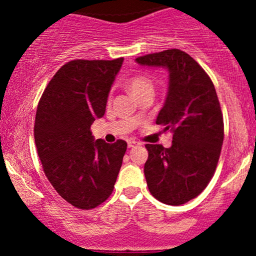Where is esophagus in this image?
Wrapping results in <instances>:
<instances>
[{
	"instance_id": "obj_1",
	"label": "esophagus",
	"mask_w": 256,
	"mask_h": 256,
	"mask_svg": "<svg viewBox=\"0 0 256 256\" xmlns=\"http://www.w3.org/2000/svg\"><path fill=\"white\" fill-rule=\"evenodd\" d=\"M128 148H134V146H140V142H137V140H128Z\"/></svg>"
}]
</instances>
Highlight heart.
Here are the masks:
<instances>
[{
    "label": "heart",
    "mask_w": 256,
    "mask_h": 256,
    "mask_svg": "<svg viewBox=\"0 0 256 256\" xmlns=\"http://www.w3.org/2000/svg\"><path fill=\"white\" fill-rule=\"evenodd\" d=\"M128 88L132 95L138 98L144 92H154V80L148 74H137L130 78V80L128 82ZM108 100L110 101V95Z\"/></svg>",
    "instance_id": "1"
}]
</instances>
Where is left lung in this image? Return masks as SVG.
Returning a JSON list of instances; mask_svg holds the SVG:
<instances>
[{
  "instance_id": "8db88e82",
  "label": "left lung",
  "mask_w": 256,
  "mask_h": 256,
  "mask_svg": "<svg viewBox=\"0 0 256 256\" xmlns=\"http://www.w3.org/2000/svg\"><path fill=\"white\" fill-rule=\"evenodd\" d=\"M136 61L170 71L168 94L156 124L172 132V146L146 144V185L162 204H184L204 192L218 165L224 119L216 88L204 70L179 49L146 54Z\"/></svg>"
}]
</instances>
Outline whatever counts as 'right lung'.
<instances>
[{"mask_svg":"<svg viewBox=\"0 0 256 256\" xmlns=\"http://www.w3.org/2000/svg\"><path fill=\"white\" fill-rule=\"evenodd\" d=\"M124 58L72 60L44 89L37 106L34 142L44 174L64 200L92 210L110 196L128 143L94 140L90 126L106 112Z\"/></svg>","mask_w":256,"mask_h":256,"instance_id":"1","label":"right lung"}]
</instances>
